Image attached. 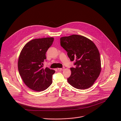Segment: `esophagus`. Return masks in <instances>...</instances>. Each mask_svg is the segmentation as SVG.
<instances>
[{"instance_id": "34e87169", "label": "esophagus", "mask_w": 121, "mask_h": 121, "mask_svg": "<svg viewBox=\"0 0 121 121\" xmlns=\"http://www.w3.org/2000/svg\"><path fill=\"white\" fill-rule=\"evenodd\" d=\"M65 69L64 67H63V68H58V70H59V71H61V70H63Z\"/></svg>"}]
</instances>
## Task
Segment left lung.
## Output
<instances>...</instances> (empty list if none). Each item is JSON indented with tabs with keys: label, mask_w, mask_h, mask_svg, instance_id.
<instances>
[{
	"label": "left lung",
	"mask_w": 121,
	"mask_h": 121,
	"mask_svg": "<svg viewBox=\"0 0 121 121\" xmlns=\"http://www.w3.org/2000/svg\"><path fill=\"white\" fill-rule=\"evenodd\" d=\"M60 44L70 60L76 61V66L70 68L71 75L67 78L68 83L79 90L91 87L101 69L100 55L96 45L90 39L76 34L61 37Z\"/></svg>",
	"instance_id": "left-lung-1"
}]
</instances>
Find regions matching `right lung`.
<instances>
[{"label": "right lung", "instance_id": "1", "mask_svg": "<svg viewBox=\"0 0 121 121\" xmlns=\"http://www.w3.org/2000/svg\"><path fill=\"white\" fill-rule=\"evenodd\" d=\"M54 38L47 37L33 39L22 50L18 62L20 75L25 84L30 89L42 91L52 83L55 71L43 67L46 59V52L52 44Z\"/></svg>", "mask_w": 121, "mask_h": 121}]
</instances>
